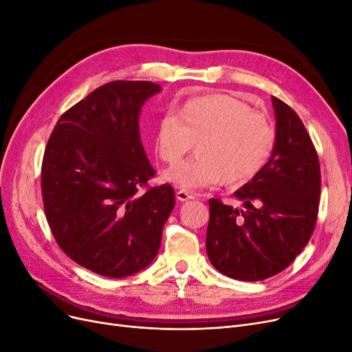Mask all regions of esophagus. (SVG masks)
<instances>
[{
    "label": "esophagus",
    "instance_id": "1",
    "mask_svg": "<svg viewBox=\"0 0 352 352\" xmlns=\"http://www.w3.org/2000/svg\"><path fill=\"white\" fill-rule=\"evenodd\" d=\"M175 196H177V200H179V201H188V200L194 199V194L188 192L186 190H178L175 192Z\"/></svg>",
    "mask_w": 352,
    "mask_h": 352
}]
</instances>
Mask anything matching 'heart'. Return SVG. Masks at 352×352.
I'll return each instance as SVG.
<instances>
[{"mask_svg": "<svg viewBox=\"0 0 352 352\" xmlns=\"http://www.w3.org/2000/svg\"><path fill=\"white\" fill-rule=\"evenodd\" d=\"M197 143L194 158L169 168L162 179L178 188L197 190L223 179L243 186L263 171L276 146L274 127L264 114L225 94L191 98L156 124L155 152L177 164Z\"/></svg>", "mask_w": 352, "mask_h": 352, "instance_id": "1", "label": "heart"}]
</instances>
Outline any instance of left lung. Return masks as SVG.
I'll list each match as a JSON object with an SVG mask.
<instances>
[{
    "label": "left lung",
    "instance_id": "1",
    "mask_svg": "<svg viewBox=\"0 0 352 352\" xmlns=\"http://www.w3.org/2000/svg\"><path fill=\"white\" fill-rule=\"evenodd\" d=\"M276 146L264 169L236 190L243 209L210 199L206 251L222 274L259 281L278 274L314 233L320 196V166L300 117L271 97Z\"/></svg>",
    "mask_w": 352,
    "mask_h": 352
}]
</instances>
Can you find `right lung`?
<instances>
[{"label":"right lung","instance_id":"1","mask_svg":"<svg viewBox=\"0 0 352 352\" xmlns=\"http://www.w3.org/2000/svg\"><path fill=\"white\" fill-rule=\"evenodd\" d=\"M151 81L104 84L65 111L42 164V194L52 233L72 261L123 278L146 268L175 206L171 186L139 188L155 175L140 142Z\"/></svg>","mask_w":352,"mask_h":352}]
</instances>
